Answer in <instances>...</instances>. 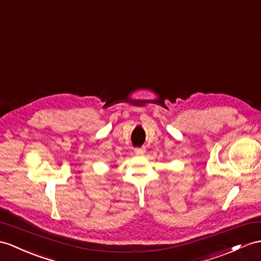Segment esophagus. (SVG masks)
I'll return each mask as SVG.
<instances>
[{
  "label": "esophagus",
  "mask_w": 261,
  "mask_h": 261,
  "mask_svg": "<svg viewBox=\"0 0 261 261\" xmlns=\"http://www.w3.org/2000/svg\"><path fill=\"white\" fill-rule=\"evenodd\" d=\"M146 151V148L145 147H141V148H135V152L138 155H142L144 154V152Z\"/></svg>",
  "instance_id": "obj_1"
}]
</instances>
